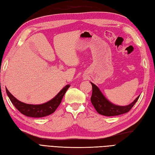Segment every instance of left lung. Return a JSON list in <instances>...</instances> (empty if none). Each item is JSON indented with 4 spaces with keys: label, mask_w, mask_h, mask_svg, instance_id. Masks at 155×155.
<instances>
[{
    "label": "left lung",
    "mask_w": 155,
    "mask_h": 155,
    "mask_svg": "<svg viewBox=\"0 0 155 155\" xmlns=\"http://www.w3.org/2000/svg\"><path fill=\"white\" fill-rule=\"evenodd\" d=\"M92 86V94L91 97V102L93 104L96 111L100 114L106 116H113L123 114L130 111L132 107L134 106L135 103L139 98L138 96L133 102L127 106H117L110 102L107 100L102 93L101 92L100 89L95 84L91 83Z\"/></svg>",
    "instance_id": "1"
}]
</instances>
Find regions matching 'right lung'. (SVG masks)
Returning a JSON list of instances; mask_svg holds the SVG:
<instances>
[{
  "label": "right lung",
  "instance_id": "obj_1",
  "mask_svg": "<svg viewBox=\"0 0 155 155\" xmlns=\"http://www.w3.org/2000/svg\"><path fill=\"white\" fill-rule=\"evenodd\" d=\"M69 86H70L69 85L65 86L53 99L49 100V102L42 104H37V105L25 104L18 100L9 92L7 87H6V91H7V95L12 104L21 114L29 116V117L41 118L50 115L55 111V110L59 106L63 97H64L65 93Z\"/></svg>",
  "mask_w": 155,
  "mask_h": 155
}]
</instances>
